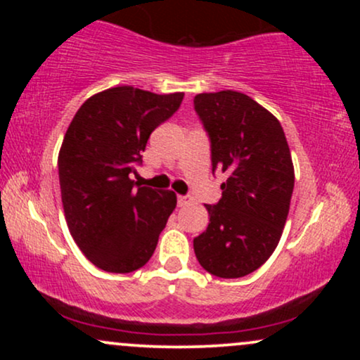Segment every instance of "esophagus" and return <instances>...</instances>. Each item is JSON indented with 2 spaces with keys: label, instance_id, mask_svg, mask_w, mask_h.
Masks as SVG:
<instances>
[{
  "label": "esophagus",
  "instance_id": "1",
  "mask_svg": "<svg viewBox=\"0 0 360 360\" xmlns=\"http://www.w3.org/2000/svg\"><path fill=\"white\" fill-rule=\"evenodd\" d=\"M191 201V196H184V194H179V196H177V206H181V208H183V206H188Z\"/></svg>",
  "mask_w": 360,
  "mask_h": 360
}]
</instances>
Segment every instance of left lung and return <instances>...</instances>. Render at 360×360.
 Instances as JSON below:
<instances>
[{"mask_svg":"<svg viewBox=\"0 0 360 360\" xmlns=\"http://www.w3.org/2000/svg\"><path fill=\"white\" fill-rule=\"evenodd\" d=\"M212 142V164L226 172L221 200L205 205L208 229L193 240L205 271L233 279L259 269L278 247L295 188V167L279 120L238 91L194 96Z\"/></svg>","mask_w":360,"mask_h":360,"instance_id":"1","label":"left lung"}]
</instances>
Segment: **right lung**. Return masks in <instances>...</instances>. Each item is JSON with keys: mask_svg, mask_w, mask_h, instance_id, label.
<instances>
[{"mask_svg": "<svg viewBox=\"0 0 360 360\" xmlns=\"http://www.w3.org/2000/svg\"><path fill=\"white\" fill-rule=\"evenodd\" d=\"M183 98L117 86L82 103L65 131L57 160L65 221L82 254L103 271L146 266L174 212V193L139 186L130 176L152 131Z\"/></svg>", "mask_w": 360, "mask_h": 360, "instance_id": "add662e5", "label": "right lung"}]
</instances>
